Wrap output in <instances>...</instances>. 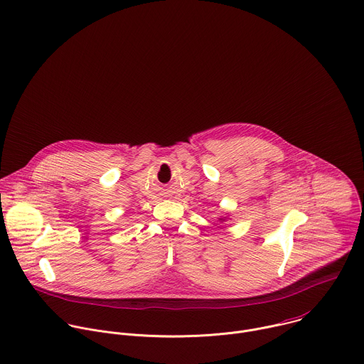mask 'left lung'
Returning <instances> with one entry per match:
<instances>
[{"label":"left lung","instance_id":"1","mask_svg":"<svg viewBox=\"0 0 364 364\" xmlns=\"http://www.w3.org/2000/svg\"><path fill=\"white\" fill-rule=\"evenodd\" d=\"M220 220H221V221H224V218H220Z\"/></svg>","mask_w":364,"mask_h":364}]
</instances>
